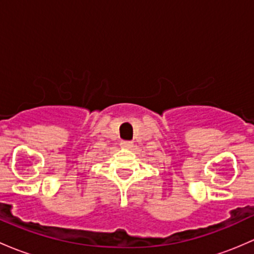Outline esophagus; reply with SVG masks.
I'll return each instance as SVG.
<instances>
[{
  "label": "esophagus",
  "instance_id": "esophagus-1",
  "mask_svg": "<svg viewBox=\"0 0 254 254\" xmlns=\"http://www.w3.org/2000/svg\"><path fill=\"white\" fill-rule=\"evenodd\" d=\"M133 146V142H122L121 143V148L125 149H130Z\"/></svg>",
  "mask_w": 254,
  "mask_h": 254
}]
</instances>
